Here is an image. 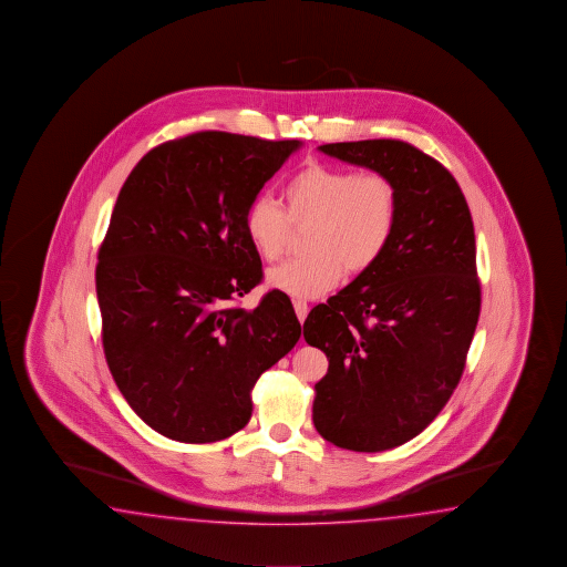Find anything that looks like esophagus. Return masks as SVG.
<instances>
[{
  "label": "esophagus",
  "instance_id": "obj_1",
  "mask_svg": "<svg viewBox=\"0 0 567 567\" xmlns=\"http://www.w3.org/2000/svg\"><path fill=\"white\" fill-rule=\"evenodd\" d=\"M292 307H295V313L299 317V321H305V317L309 313V305L307 301H301V299H297V301H292Z\"/></svg>",
  "mask_w": 567,
  "mask_h": 567
}]
</instances>
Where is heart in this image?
<instances>
[{"mask_svg": "<svg viewBox=\"0 0 567 567\" xmlns=\"http://www.w3.org/2000/svg\"><path fill=\"white\" fill-rule=\"evenodd\" d=\"M282 209L272 197H254L244 214V234L265 262L287 250L290 226L313 224L309 256L287 260L266 275L268 287L297 299H317L346 275H364L384 256L396 227L399 195L377 171L307 164L285 185Z\"/></svg>", "mask_w": 567, "mask_h": 567, "instance_id": "heart-1", "label": "heart"}]
</instances>
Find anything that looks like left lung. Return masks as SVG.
<instances>
[{"label":"left lung","mask_w":567,"mask_h":567,"mask_svg":"<svg viewBox=\"0 0 567 567\" xmlns=\"http://www.w3.org/2000/svg\"><path fill=\"white\" fill-rule=\"evenodd\" d=\"M319 151L389 176L399 195L384 256L302 326L329 360L315 384V429L343 450L384 452L427 427L464 372L482 301L474 224L452 173L406 142Z\"/></svg>","instance_id":"obj_1"}]
</instances>
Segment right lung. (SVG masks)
Instances as JSON below:
<instances>
[{
	"label": "right lung",
	"mask_w": 567,
	"mask_h": 567,
	"mask_svg": "<svg viewBox=\"0 0 567 567\" xmlns=\"http://www.w3.org/2000/svg\"><path fill=\"white\" fill-rule=\"evenodd\" d=\"M299 140L197 132L152 148L124 183L101 244L103 352L134 413L168 440L246 427L256 380L301 338L292 302L260 285L244 214Z\"/></svg>",
	"instance_id": "add662e5"
}]
</instances>
